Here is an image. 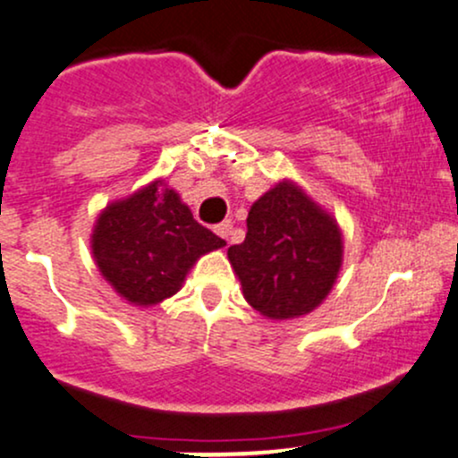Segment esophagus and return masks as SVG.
<instances>
[{"instance_id":"1","label":"esophagus","mask_w":458,"mask_h":458,"mask_svg":"<svg viewBox=\"0 0 458 458\" xmlns=\"http://www.w3.org/2000/svg\"><path fill=\"white\" fill-rule=\"evenodd\" d=\"M215 233H217L219 237L228 243L230 234H233V224H230V221H221L219 225H215Z\"/></svg>"}]
</instances>
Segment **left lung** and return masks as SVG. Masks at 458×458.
<instances>
[{
	"instance_id": "obj_1",
	"label": "left lung",
	"mask_w": 458,
	"mask_h": 458,
	"mask_svg": "<svg viewBox=\"0 0 458 458\" xmlns=\"http://www.w3.org/2000/svg\"><path fill=\"white\" fill-rule=\"evenodd\" d=\"M228 260L254 310L265 319H298L333 291L344 233L333 213L283 178L252 204L245 241L230 245Z\"/></svg>"
}]
</instances>
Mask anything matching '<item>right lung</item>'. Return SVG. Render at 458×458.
I'll return each instance as SVG.
<instances>
[{"label":"right lung","mask_w":458,"mask_h":458,"mask_svg":"<svg viewBox=\"0 0 458 458\" xmlns=\"http://www.w3.org/2000/svg\"><path fill=\"white\" fill-rule=\"evenodd\" d=\"M224 245L163 178L106 204L90 234L99 274L119 298L140 309L178 293L199 256Z\"/></svg>","instance_id":"add662e5"}]
</instances>
